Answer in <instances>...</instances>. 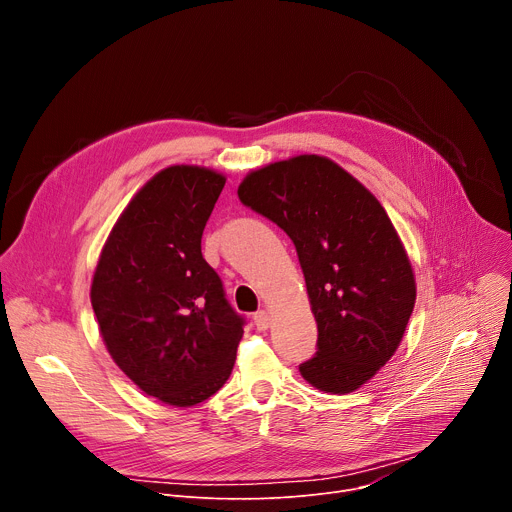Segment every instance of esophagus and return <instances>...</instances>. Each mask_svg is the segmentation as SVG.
<instances>
[{"label":"esophagus","mask_w":512,"mask_h":512,"mask_svg":"<svg viewBox=\"0 0 512 512\" xmlns=\"http://www.w3.org/2000/svg\"><path fill=\"white\" fill-rule=\"evenodd\" d=\"M253 320H255L257 330H267V328H269V324H271L269 312H265V310H259V312L253 316Z\"/></svg>","instance_id":"34e87169"}]
</instances>
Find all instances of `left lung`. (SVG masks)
<instances>
[{
  "instance_id": "1",
  "label": "left lung",
  "mask_w": 512,
  "mask_h": 512,
  "mask_svg": "<svg viewBox=\"0 0 512 512\" xmlns=\"http://www.w3.org/2000/svg\"><path fill=\"white\" fill-rule=\"evenodd\" d=\"M294 241L318 324V352L300 364L316 389L346 395L399 348L417 285L389 214L352 174L316 154L249 172L237 190Z\"/></svg>"
}]
</instances>
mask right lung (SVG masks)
Wrapping results in <instances>:
<instances>
[{
  "instance_id": "add662e5",
  "label": "right lung",
  "mask_w": 512,
  "mask_h": 512,
  "mask_svg": "<svg viewBox=\"0 0 512 512\" xmlns=\"http://www.w3.org/2000/svg\"><path fill=\"white\" fill-rule=\"evenodd\" d=\"M225 182L204 166L158 172L119 214L93 273L107 352L145 395L174 407L221 389L243 338V318L200 251Z\"/></svg>"
}]
</instances>
